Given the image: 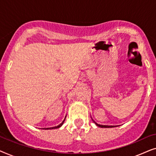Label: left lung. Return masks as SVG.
Listing matches in <instances>:
<instances>
[{"mask_svg":"<svg viewBox=\"0 0 156 156\" xmlns=\"http://www.w3.org/2000/svg\"><path fill=\"white\" fill-rule=\"evenodd\" d=\"M92 121H94V122L95 124L97 125V126H99V127H101V128H112V127H114V126H106V125H100V124H98V123H96L95 121L93 120V119H92Z\"/></svg>","mask_w":156,"mask_h":156,"instance_id":"obj_1","label":"left lung"}]
</instances>
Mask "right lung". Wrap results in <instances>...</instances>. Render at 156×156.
<instances>
[{
	"label": "right lung",
	"mask_w": 156,
	"mask_h": 156,
	"mask_svg": "<svg viewBox=\"0 0 156 156\" xmlns=\"http://www.w3.org/2000/svg\"><path fill=\"white\" fill-rule=\"evenodd\" d=\"M65 119H66V116H65V119H64L63 120V121L59 125H58V126H54V127H51V128H44L43 129H45V130H48V129H59V127H61L62 126V124L64 123V122H65Z\"/></svg>",
	"instance_id": "obj_1"
}]
</instances>
